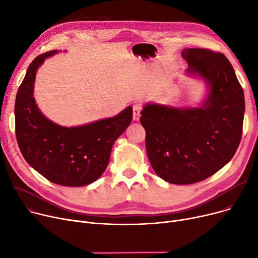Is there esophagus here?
Returning <instances> with one entry per match:
<instances>
[{
  "label": "esophagus",
  "mask_w": 258,
  "mask_h": 258,
  "mask_svg": "<svg viewBox=\"0 0 258 258\" xmlns=\"http://www.w3.org/2000/svg\"><path fill=\"white\" fill-rule=\"evenodd\" d=\"M141 110H142V105L138 102L135 103L133 105V119L138 121L140 119V114H141Z\"/></svg>",
  "instance_id": "obj_1"
}]
</instances>
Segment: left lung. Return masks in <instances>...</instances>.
I'll return each instance as SVG.
<instances>
[{"instance_id":"obj_1","label":"left lung","mask_w":258,"mask_h":258,"mask_svg":"<svg viewBox=\"0 0 258 258\" xmlns=\"http://www.w3.org/2000/svg\"><path fill=\"white\" fill-rule=\"evenodd\" d=\"M189 75L204 79L209 92L200 107L147 103L140 121L155 172L164 181L192 184L205 180L234 156L242 134L245 97L233 67L223 53L182 51Z\"/></svg>"}]
</instances>
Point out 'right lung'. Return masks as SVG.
I'll use <instances>...</instances> for the list:
<instances>
[{
  "instance_id": "obj_1",
  "label": "right lung",
  "mask_w": 258,
  "mask_h": 258,
  "mask_svg": "<svg viewBox=\"0 0 258 258\" xmlns=\"http://www.w3.org/2000/svg\"><path fill=\"white\" fill-rule=\"evenodd\" d=\"M53 50L36 56L17 93L16 135L20 151L31 167L47 180L62 186H85L100 178L110 161L114 142L130 125L133 108L112 118L66 127L39 111L33 97L36 71Z\"/></svg>"
}]
</instances>
